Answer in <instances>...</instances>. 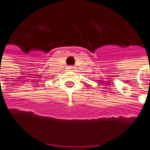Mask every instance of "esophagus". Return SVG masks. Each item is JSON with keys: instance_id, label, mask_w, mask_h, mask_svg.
I'll return each mask as SVG.
<instances>
[{"instance_id": "obj_1", "label": "esophagus", "mask_w": 150, "mask_h": 150, "mask_svg": "<svg viewBox=\"0 0 150 150\" xmlns=\"http://www.w3.org/2000/svg\"><path fill=\"white\" fill-rule=\"evenodd\" d=\"M73 69H74V68L72 67V66H71V67H69V69H70V70H73Z\"/></svg>"}]
</instances>
